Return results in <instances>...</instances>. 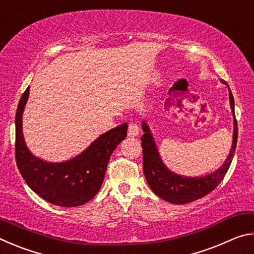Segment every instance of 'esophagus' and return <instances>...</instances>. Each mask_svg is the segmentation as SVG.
<instances>
[{"label": "esophagus", "mask_w": 254, "mask_h": 254, "mask_svg": "<svg viewBox=\"0 0 254 254\" xmlns=\"http://www.w3.org/2000/svg\"><path fill=\"white\" fill-rule=\"evenodd\" d=\"M139 127L135 123H130L128 124V128H127V135L131 137H134L137 134H139Z\"/></svg>", "instance_id": "esophagus-1"}]
</instances>
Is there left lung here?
Wrapping results in <instances>:
<instances>
[{
  "mask_svg": "<svg viewBox=\"0 0 254 254\" xmlns=\"http://www.w3.org/2000/svg\"><path fill=\"white\" fill-rule=\"evenodd\" d=\"M225 83V81H223ZM230 91V104L234 117L233 144L226 161L220 169L204 177H183L171 173L163 165L147 124L142 123L144 134L141 136L143 152V173L151 190L160 198L173 204H187L201 198L214 190L225 177L233 159L238 141V121L234 113V98Z\"/></svg>",
  "mask_w": 254,
  "mask_h": 254,
  "instance_id": "8db88e82",
  "label": "left lung"
}]
</instances>
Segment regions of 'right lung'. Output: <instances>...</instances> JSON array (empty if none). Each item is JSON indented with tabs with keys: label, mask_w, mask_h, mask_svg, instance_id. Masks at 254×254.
<instances>
[{
	"label": "right lung",
	"mask_w": 254,
	"mask_h": 254,
	"mask_svg": "<svg viewBox=\"0 0 254 254\" xmlns=\"http://www.w3.org/2000/svg\"><path fill=\"white\" fill-rule=\"evenodd\" d=\"M29 87L21 96L15 113V161L28 186L49 203L74 207L95 196L103 184L107 163L118 144L126 139L127 124L112 128L71 160L51 163L33 157L24 143L22 113Z\"/></svg>",
	"instance_id": "right-lung-1"
}]
</instances>
